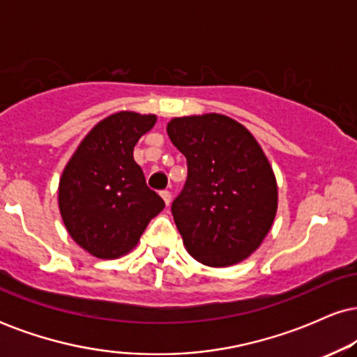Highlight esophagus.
I'll return each mask as SVG.
<instances>
[{
  "mask_svg": "<svg viewBox=\"0 0 357 357\" xmlns=\"http://www.w3.org/2000/svg\"><path fill=\"white\" fill-rule=\"evenodd\" d=\"M161 198L165 199L166 206H169L171 202H173V196H171V192H169V191H161Z\"/></svg>",
  "mask_w": 357,
  "mask_h": 357,
  "instance_id": "1",
  "label": "esophagus"
}]
</instances>
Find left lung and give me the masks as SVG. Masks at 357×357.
<instances>
[{
	"instance_id": "1",
	"label": "left lung",
	"mask_w": 357,
	"mask_h": 357,
	"mask_svg": "<svg viewBox=\"0 0 357 357\" xmlns=\"http://www.w3.org/2000/svg\"><path fill=\"white\" fill-rule=\"evenodd\" d=\"M166 130L188 161L186 184L171 206L184 247L208 267L240 264L277 215L267 155L247 127L223 114L174 117Z\"/></svg>"
}]
</instances>
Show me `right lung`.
I'll list each match as a JSON object with an SVG mask.
<instances>
[{"mask_svg":"<svg viewBox=\"0 0 357 357\" xmlns=\"http://www.w3.org/2000/svg\"><path fill=\"white\" fill-rule=\"evenodd\" d=\"M154 114L121 110L82 139L59 183V210L68 235L102 260L124 257L165 202L146 184L134 146L153 129Z\"/></svg>","mask_w":357,"mask_h":357,"instance_id":"right-lung-1","label":"right lung"}]
</instances>
